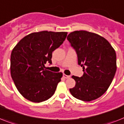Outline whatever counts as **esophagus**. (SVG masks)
<instances>
[{
    "mask_svg": "<svg viewBox=\"0 0 124 124\" xmlns=\"http://www.w3.org/2000/svg\"><path fill=\"white\" fill-rule=\"evenodd\" d=\"M63 77H64L65 79H68V78H70V76H67V75H66V74H64V75H63Z\"/></svg>",
    "mask_w": 124,
    "mask_h": 124,
    "instance_id": "obj_1",
    "label": "esophagus"
}]
</instances>
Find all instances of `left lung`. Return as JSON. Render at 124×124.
I'll list each match as a JSON object with an SVG mask.
<instances>
[{"mask_svg": "<svg viewBox=\"0 0 124 124\" xmlns=\"http://www.w3.org/2000/svg\"><path fill=\"white\" fill-rule=\"evenodd\" d=\"M67 39L76 50L78 64L83 71L80 78L72 76L76 85L69 91L79 100H95L105 93L114 78L116 71L114 48L105 38L88 31H74Z\"/></svg>", "mask_w": 124, "mask_h": 124, "instance_id": "left-lung-1", "label": "left lung"}]
</instances>
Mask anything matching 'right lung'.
Instances as JSON below:
<instances>
[{"mask_svg":"<svg viewBox=\"0 0 124 124\" xmlns=\"http://www.w3.org/2000/svg\"><path fill=\"white\" fill-rule=\"evenodd\" d=\"M67 34L52 31L31 33L13 49L11 75L18 92L27 100L41 102L54 94L63 74L45 69V64H52V52L63 43Z\"/></svg>","mask_w":124,"mask_h":124,"instance_id":"obj_1","label":"right lung"}]
</instances>
